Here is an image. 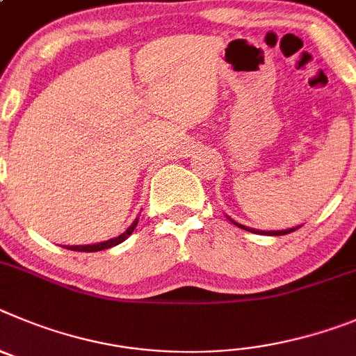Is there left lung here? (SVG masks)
<instances>
[{
    "instance_id": "1",
    "label": "left lung",
    "mask_w": 356,
    "mask_h": 356,
    "mask_svg": "<svg viewBox=\"0 0 356 356\" xmlns=\"http://www.w3.org/2000/svg\"><path fill=\"white\" fill-rule=\"evenodd\" d=\"M229 218V216H227ZM230 222L234 223V225H238V227H241V229H245V230H250V232H255V234H266V236H284V234H289V232H293V230H296V229H300V227H293V229H284V230H257V229H250V227H245V225H241V223H238V222H234L232 218H229Z\"/></svg>"
}]
</instances>
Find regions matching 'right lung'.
Listing matches in <instances>:
<instances>
[{
    "mask_svg": "<svg viewBox=\"0 0 356 356\" xmlns=\"http://www.w3.org/2000/svg\"><path fill=\"white\" fill-rule=\"evenodd\" d=\"M138 225V218L134 220L133 223L129 225V229L126 230V232H122L120 236H117V238H111L108 239V241H101V243H94V245H63V248L67 250H74V252H99V250H106V248H111V246H117L120 245L122 241H126L127 238H129L131 234H133L134 227Z\"/></svg>",
    "mask_w": 356,
    "mask_h": 356,
    "instance_id": "right-lung-1",
    "label": "right lung"
}]
</instances>
